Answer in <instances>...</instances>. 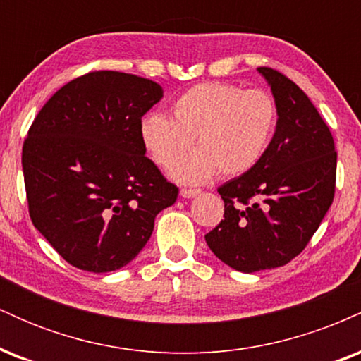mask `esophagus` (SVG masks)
<instances>
[{
    "label": "esophagus",
    "mask_w": 361,
    "mask_h": 361,
    "mask_svg": "<svg viewBox=\"0 0 361 361\" xmlns=\"http://www.w3.org/2000/svg\"><path fill=\"white\" fill-rule=\"evenodd\" d=\"M198 193H200V190H197V188H181L180 190V195L183 198H193V197H197Z\"/></svg>",
    "instance_id": "34e87169"
}]
</instances>
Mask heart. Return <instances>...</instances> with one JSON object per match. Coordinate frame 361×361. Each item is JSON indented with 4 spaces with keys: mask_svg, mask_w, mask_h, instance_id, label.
<instances>
[{
    "mask_svg": "<svg viewBox=\"0 0 361 361\" xmlns=\"http://www.w3.org/2000/svg\"><path fill=\"white\" fill-rule=\"evenodd\" d=\"M279 122L275 98L263 90L231 82H202L171 105V118L147 114L140 120V142L161 168H171L191 147L199 149L171 169L181 183H202L215 173L241 176L263 159Z\"/></svg>",
    "mask_w": 361,
    "mask_h": 361,
    "instance_id": "b5f03b06",
    "label": "heart"
}]
</instances>
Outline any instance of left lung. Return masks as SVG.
<instances>
[{
    "label": "left lung",
    "mask_w": 361,
    "mask_h": 361,
    "mask_svg": "<svg viewBox=\"0 0 361 361\" xmlns=\"http://www.w3.org/2000/svg\"><path fill=\"white\" fill-rule=\"evenodd\" d=\"M279 122L263 159L219 186L224 219L205 234L219 259L244 273L283 267L307 246L336 190V149L316 106L285 74L258 68Z\"/></svg>",
    "instance_id": "left-lung-1"
}]
</instances>
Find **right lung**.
I'll list each match as a JSON object with an SVG mask.
<instances>
[{"mask_svg": "<svg viewBox=\"0 0 361 361\" xmlns=\"http://www.w3.org/2000/svg\"><path fill=\"white\" fill-rule=\"evenodd\" d=\"M163 98L146 78L93 71L49 98L28 128L22 166L28 214L73 267L106 273L146 246L178 198L140 142L142 115Z\"/></svg>", "mask_w": 361, "mask_h": 361, "instance_id": "right-lung-1", "label": "right lung"}]
</instances>
